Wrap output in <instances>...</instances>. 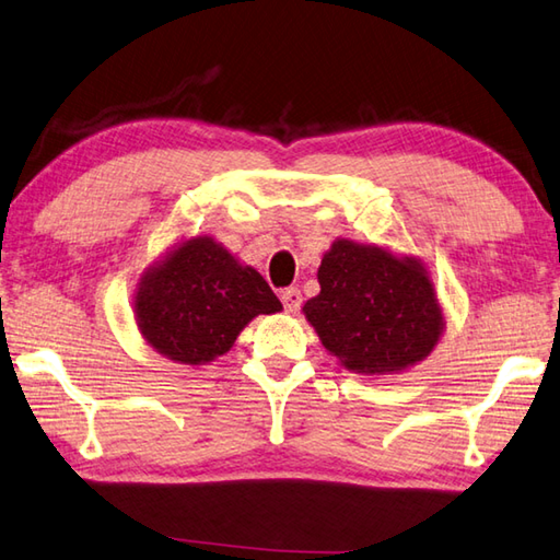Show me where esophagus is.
<instances>
[{
  "label": "esophagus",
  "mask_w": 560,
  "mask_h": 560,
  "mask_svg": "<svg viewBox=\"0 0 560 560\" xmlns=\"http://www.w3.org/2000/svg\"><path fill=\"white\" fill-rule=\"evenodd\" d=\"M281 303H283V308H287V313H299L301 303H303V295H301L299 289L291 287L287 291H281Z\"/></svg>",
  "instance_id": "34e87169"
}]
</instances>
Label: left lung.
Wrapping results in <instances>:
<instances>
[{"mask_svg":"<svg viewBox=\"0 0 560 560\" xmlns=\"http://www.w3.org/2000/svg\"><path fill=\"white\" fill-rule=\"evenodd\" d=\"M320 293L303 305L327 352L357 374L418 364L440 342L444 317L424 267L374 245L337 240L317 269Z\"/></svg>","mask_w":560,"mask_h":560,"instance_id":"obj_1","label":"left lung"}]
</instances>
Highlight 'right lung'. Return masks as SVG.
<instances>
[{
    "label": "right lung",
    "instance_id": "right-lung-1",
    "mask_svg": "<svg viewBox=\"0 0 560 560\" xmlns=\"http://www.w3.org/2000/svg\"><path fill=\"white\" fill-rule=\"evenodd\" d=\"M279 311L281 301L261 273L240 265L211 237L186 240L136 291L142 337L179 364L225 354L252 317Z\"/></svg>",
    "mask_w": 560,
    "mask_h": 560
}]
</instances>
